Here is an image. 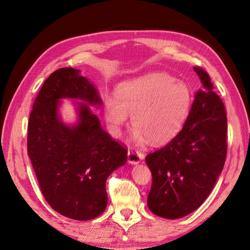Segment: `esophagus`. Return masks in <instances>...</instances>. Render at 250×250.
I'll return each mask as SVG.
<instances>
[{"mask_svg":"<svg viewBox=\"0 0 250 250\" xmlns=\"http://www.w3.org/2000/svg\"><path fill=\"white\" fill-rule=\"evenodd\" d=\"M143 160L142 153L138 152V151H128V163L131 165H138Z\"/></svg>","mask_w":250,"mask_h":250,"instance_id":"esophagus-1","label":"esophagus"}]
</instances>
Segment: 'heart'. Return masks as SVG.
<instances>
[{
  "label": "heart",
  "instance_id": "b5f03b06",
  "mask_svg": "<svg viewBox=\"0 0 250 250\" xmlns=\"http://www.w3.org/2000/svg\"><path fill=\"white\" fill-rule=\"evenodd\" d=\"M192 95L183 81L165 73L128 80L117 88V98L104 99V117L113 137H119L129 116L133 141L164 144L175 137L190 111Z\"/></svg>",
  "mask_w": 250,
  "mask_h": 250
}]
</instances>
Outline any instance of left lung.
<instances>
[{
    "label": "left lung",
    "instance_id": "left-lung-1",
    "mask_svg": "<svg viewBox=\"0 0 250 250\" xmlns=\"http://www.w3.org/2000/svg\"><path fill=\"white\" fill-rule=\"evenodd\" d=\"M194 71L203 87L195 94L183 129L146 156L152 173L148 208L166 219L183 218L201 206L220 176L228 151L224 104L208 74L196 66Z\"/></svg>",
    "mask_w": 250,
    "mask_h": 250
}]
</instances>
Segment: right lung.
Returning a JSON list of instances; mask_svg holds the SVG:
<instances>
[{"mask_svg": "<svg viewBox=\"0 0 250 250\" xmlns=\"http://www.w3.org/2000/svg\"><path fill=\"white\" fill-rule=\"evenodd\" d=\"M62 99H76L79 120L66 125L59 115ZM102 100L79 70L62 67L44 81L30 113L28 155L44 199L60 215L85 221L107 206L110 174L127 161L126 148L104 131L89 105Z\"/></svg>", "mask_w": 250, "mask_h": 250, "instance_id": "obj_1", "label": "right lung"}]
</instances>
